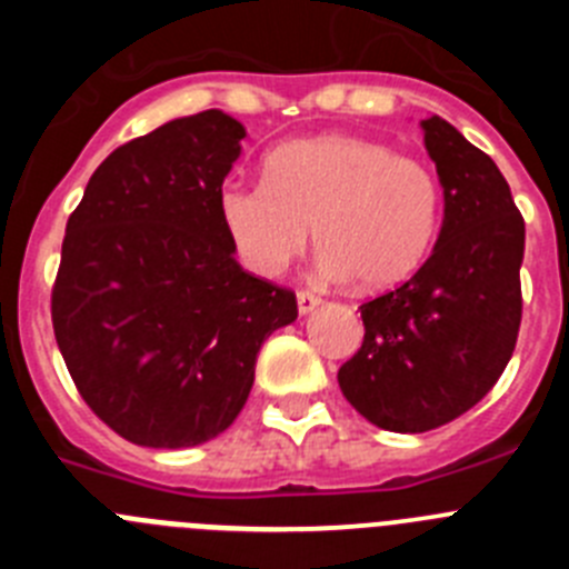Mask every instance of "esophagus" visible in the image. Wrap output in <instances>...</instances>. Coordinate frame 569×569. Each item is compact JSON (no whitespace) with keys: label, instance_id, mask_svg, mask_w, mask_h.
I'll use <instances>...</instances> for the list:
<instances>
[{"label":"esophagus","instance_id":"1","mask_svg":"<svg viewBox=\"0 0 569 569\" xmlns=\"http://www.w3.org/2000/svg\"><path fill=\"white\" fill-rule=\"evenodd\" d=\"M296 305H299L301 316H308V313H313L316 308H319L321 299H319V296L310 293V290H299V293H296Z\"/></svg>","mask_w":569,"mask_h":569}]
</instances>
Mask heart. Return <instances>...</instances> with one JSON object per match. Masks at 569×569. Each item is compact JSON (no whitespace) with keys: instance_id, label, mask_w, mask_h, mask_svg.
<instances>
[{"instance_id":"1","label":"heart","mask_w":569,"mask_h":569,"mask_svg":"<svg viewBox=\"0 0 569 569\" xmlns=\"http://www.w3.org/2000/svg\"><path fill=\"white\" fill-rule=\"evenodd\" d=\"M264 182L219 190V216L239 259L279 276L310 244L319 270L365 293L390 290L421 268L441 228V184L413 156L356 136L279 144Z\"/></svg>"}]
</instances>
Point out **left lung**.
Segmentation results:
<instances>
[{
    "instance_id": "1",
    "label": "left lung",
    "mask_w": 569,
    "mask_h": 569,
    "mask_svg": "<svg viewBox=\"0 0 569 569\" xmlns=\"http://www.w3.org/2000/svg\"><path fill=\"white\" fill-rule=\"evenodd\" d=\"M445 219L430 259L361 305L365 341L339 370L370 425L425 433L467 413L505 373L521 325L525 219L490 156L441 116L421 119Z\"/></svg>"
}]
</instances>
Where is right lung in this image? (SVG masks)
<instances>
[{
	"mask_svg": "<svg viewBox=\"0 0 569 569\" xmlns=\"http://www.w3.org/2000/svg\"><path fill=\"white\" fill-rule=\"evenodd\" d=\"M244 124L182 116L116 148L70 213L53 284V333L90 410L142 447L224 433L256 356L296 321V296L244 273L219 190Z\"/></svg>",
	"mask_w": 569,
	"mask_h": 569,
	"instance_id": "obj_1",
	"label": "right lung"
}]
</instances>
